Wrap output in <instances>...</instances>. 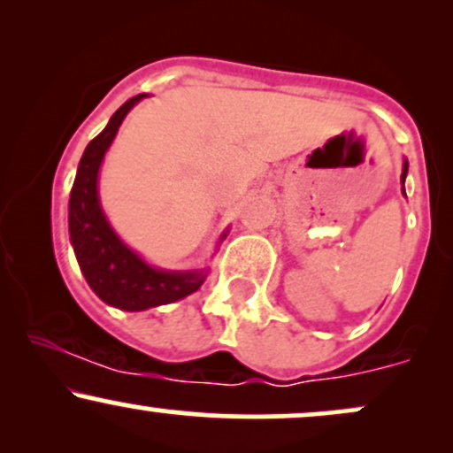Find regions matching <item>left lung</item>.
<instances>
[{"label":"left lung","mask_w":453,"mask_h":453,"mask_svg":"<svg viewBox=\"0 0 453 453\" xmlns=\"http://www.w3.org/2000/svg\"><path fill=\"white\" fill-rule=\"evenodd\" d=\"M407 173H409V161L404 159L403 161V174H400V183H403V196L407 197V191H404V179H407Z\"/></svg>","instance_id":"8db88e82"}]
</instances>
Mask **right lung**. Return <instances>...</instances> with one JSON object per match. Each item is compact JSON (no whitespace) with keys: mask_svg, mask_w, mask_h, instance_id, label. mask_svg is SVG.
I'll return each instance as SVG.
<instances>
[{"mask_svg":"<svg viewBox=\"0 0 453 453\" xmlns=\"http://www.w3.org/2000/svg\"><path fill=\"white\" fill-rule=\"evenodd\" d=\"M144 97H149L147 93L123 104L112 114L108 126L87 144L70 191V204H67L70 242L74 247L81 273L85 274L87 283L97 298L129 313L176 303L197 292L209 274V268L164 270L150 266L121 241L102 211L100 191H97L102 161L123 119ZM223 238H226V232L219 236V242Z\"/></svg>","mask_w":453,"mask_h":453,"instance_id":"1","label":"right lung"}]
</instances>
